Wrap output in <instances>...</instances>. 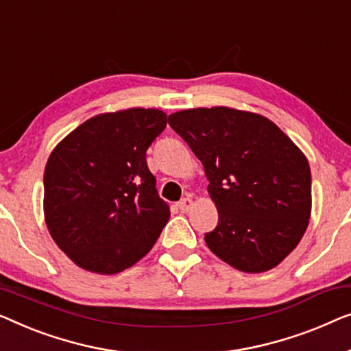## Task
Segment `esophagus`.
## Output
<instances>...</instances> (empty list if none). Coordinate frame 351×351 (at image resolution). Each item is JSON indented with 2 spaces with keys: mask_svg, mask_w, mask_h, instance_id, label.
<instances>
[{
  "mask_svg": "<svg viewBox=\"0 0 351 351\" xmlns=\"http://www.w3.org/2000/svg\"><path fill=\"white\" fill-rule=\"evenodd\" d=\"M176 206L181 210V213H187V211L194 206V202H192V199H189V197H186V199L178 202Z\"/></svg>",
  "mask_w": 351,
  "mask_h": 351,
  "instance_id": "esophagus-1",
  "label": "esophagus"
}]
</instances>
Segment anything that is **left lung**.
<instances>
[{"mask_svg":"<svg viewBox=\"0 0 351 351\" xmlns=\"http://www.w3.org/2000/svg\"><path fill=\"white\" fill-rule=\"evenodd\" d=\"M169 124L199 157L218 208L208 248L232 267L278 265L307 230L312 175L307 157L267 117L227 106L194 108Z\"/></svg>","mask_w":351,"mask_h":351,"instance_id":"obj_1","label":"left lung"}]
</instances>
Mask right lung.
<instances>
[{
	"label": "right lung",
	"instance_id": "obj_1",
	"mask_svg": "<svg viewBox=\"0 0 351 351\" xmlns=\"http://www.w3.org/2000/svg\"><path fill=\"white\" fill-rule=\"evenodd\" d=\"M167 127L152 108L105 112L66 135L44 170V219L84 270L119 274L149 253L169 223L146 151Z\"/></svg>",
	"mask_w": 351,
	"mask_h": 351
}]
</instances>
